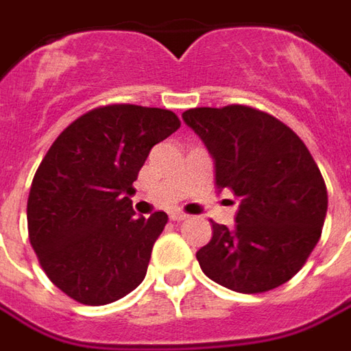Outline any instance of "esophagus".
I'll return each instance as SVG.
<instances>
[{
	"mask_svg": "<svg viewBox=\"0 0 351 351\" xmlns=\"http://www.w3.org/2000/svg\"><path fill=\"white\" fill-rule=\"evenodd\" d=\"M169 217H171V221H176V223H180V221L188 219V215H186V213H180V211H173Z\"/></svg>",
	"mask_w": 351,
	"mask_h": 351,
	"instance_id": "34e87169",
	"label": "esophagus"
}]
</instances>
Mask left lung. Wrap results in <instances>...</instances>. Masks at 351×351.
Instances as JSON below:
<instances>
[{"mask_svg":"<svg viewBox=\"0 0 351 351\" xmlns=\"http://www.w3.org/2000/svg\"><path fill=\"white\" fill-rule=\"evenodd\" d=\"M215 161V184L240 199L236 226L211 221L197 254L217 285L259 294L288 282L321 238L328 195L319 167L292 128L247 106L182 113Z\"/></svg>","mask_w":351,"mask_h":351,"instance_id":"obj_1","label":"left lung"}]
</instances>
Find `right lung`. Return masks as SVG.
I'll list each match as a JSON object with an SVG mask.
<instances>
[{
    "mask_svg": "<svg viewBox=\"0 0 351 351\" xmlns=\"http://www.w3.org/2000/svg\"><path fill=\"white\" fill-rule=\"evenodd\" d=\"M178 126L169 109L97 107L42 159L26 206L28 238L47 278L78 304L106 306L144 280L169 217H136L132 182L149 149Z\"/></svg>",
    "mask_w": 351,
    "mask_h": 351,
    "instance_id": "obj_1",
    "label": "right lung"
}]
</instances>
